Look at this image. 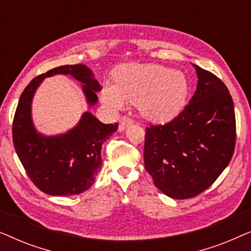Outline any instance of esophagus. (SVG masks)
<instances>
[{
    "instance_id": "esophagus-1",
    "label": "esophagus",
    "mask_w": 251,
    "mask_h": 251,
    "mask_svg": "<svg viewBox=\"0 0 251 251\" xmlns=\"http://www.w3.org/2000/svg\"><path fill=\"white\" fill-rule=\"evenodd\" d=\"M133 123V120L131 118H129V116H122L121 119H120V125H119V130L120 131H123L126 126H131Z\"/></svg>"
}]
</instances>
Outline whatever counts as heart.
Wrapping results in <instances>:
<instances>
[{
	"mask_svg": "<svg viewBox=\"0 0 251 251\" xmlns=\"http://www.w3.org/2000/svg\"><path fill=\"white\" fill-rule=\"evenodd\" d=\"M187 92V80L179 71L159 65H130L115 74V87L104 88L102 100L112 109L121 108L125 100L138 101L144 114L163 120L179 111Z\"/></svg>",
	"mask_w": 251,
	"mask_h": 251,
	"instance_id": "1",
	"label": "heart"
}]
</instances>
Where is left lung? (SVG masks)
Instances as JSON below:
<instances>
[{"instance_id":"1","label":"left lung","mask_w":251,"mask_h":251,"mask_svg":"<svg viewBox=\"0 0 251 251\" xmlns=\"http://www.w3.org/2000/svg\"><path fill=\"white\" fill-rule=\"evenodd\" d=\"M198 87L179 114L146 128L145 169L168 197L183 200L210 187L235 149L233 99L221 78L194 65Z\"/></svg>"}]
</instances>
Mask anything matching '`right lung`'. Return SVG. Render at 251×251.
I'll use <instances>...</instances> for the list:
<instances>
[{
    "instance_id": "right-lung-1",
    "label": "right lung",
    "mask_w": 251,
    "mask_h": 251,
    "mask_svg": "<svg viewBox=\"0 0 251 251\" xmlns=\"http://www.w3.org/2000/svg\"><path fill=\"white\" fill-rule=\"evenodd\" d=\"M70 74L83 83L89 105L98 100L99 82L84 65H64L41 74L29 82L20 96L12 123V139L17 155L33 184L49 195L83 193L95 183L101 169V145L119 125H104L90 112H85L75 128L59 136L46 137L35 130L30 104L43 78Z\"/></svg>"
}]
</instances>
